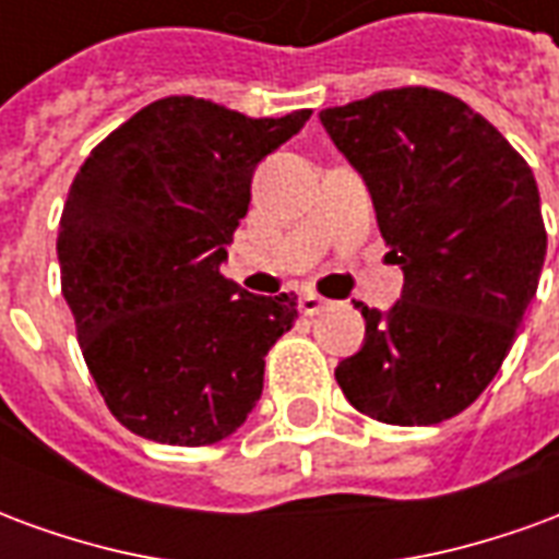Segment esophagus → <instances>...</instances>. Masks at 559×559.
Returning <instances> with one entry per match:
<instances>
[{
	"mask_svg": "<svg viewBox=\"0 0 559 559\" xmlns=\"http://www.w3.org/2000/svg\"><path fill=\"white\" fill-rule=\"evenodd\" d=\"M299 308H302V314H320V311H326L329 299L323 296H317V293H305L302 299H299Z\"/></svg>",
	"mask_w": 559,
	"mask_h": 559,
	"instance_id": "esophagus-1",
	"label": "esophagus"
}]
</instances>
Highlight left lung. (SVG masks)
<instances>
[{
  "instance_id": "left-lung-1",
  "label": "left lung",
  "mask_w": 559,
  "mask_h": 559,
  "mask_svg": "<svg viewBox=\"0 0 559 559\" xmlns=\"http://www.w3.org/2000/svg\"><path fill=\"white\" fill-rule=\"evenodd\" d=\"M362 176L404 272L359 350L335 368L344 399L386 425H437L479 399L512 350L545 263L539 185L497 128L445 92L411 86L320 110Z\"/></svg>"
}]
</instances>
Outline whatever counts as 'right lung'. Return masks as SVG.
<instances>
[{
  "label": "right lung",
  "mask_w": 559,
  "mask_h": 559,
  "mask_svg": "<svg viewBox=\"0 0 559 559\" xmlns=\"http://www.w3.org/2000/svg\"><path fill=\"white\" fill-rule=\"evenodd\" d=\"M311 110L251 119L173 95L83 160L56 254L83 359L128 431L167 445L230 437L263 392L266 353L296 296H254L221 275L260 160Z\"/></svg>",
  "instance_id": "obj_1"
}]
</instances>
